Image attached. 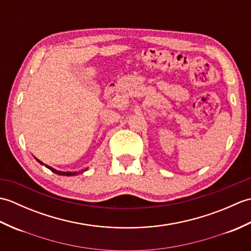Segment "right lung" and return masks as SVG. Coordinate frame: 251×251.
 <instances>
[{"label": "right lung", "mask_w": 251, "mask_h": 251, "mask_svg": "<svg viewBox=\"0 0 251 251\" xmlns=\"http://www.w3.org/2000/svg\"><path fill=\"white\" fill-rule=\"evenodd\" d=\"M36 159V161L37 162H39L40 164H42V165H44V166L45 167H47V168H49L50 170H51V172L52 173H55V174H57V175H59V176H75V175H77V174H81V173H83V172H85V170H86V169H82L81 170V172H59V170H56V169H54V168H52V167H50V166H47V165H45V164H43V163H42L41 161H39V159H37V158H35Z\"/></svg>", "instance_id": "1"}]
</instances>
